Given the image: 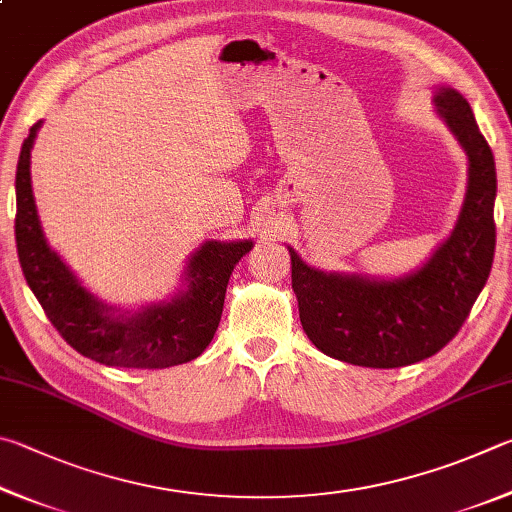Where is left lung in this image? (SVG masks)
Returning a JSON list of instances; mask_svg holds the SVG:
<instances>
[{
    "instance_id": "8db88e82",
    "label": "left lung",
    "mask_w": 512,
    "mask_h": 512,
    "mask_svg": "<svg viewBox=\"0 0 512 512\" xmlns=\"http://www.w3.org/2000/svg\"><path fill=\"white\" fill-rule=\"evenodd\" d=\"M436 107L468 152V193L459 222L429 263L400 281L324 274L292 256L301 326L321 353L371 369H398L436 355L459 333L495 258V157L470 103L441 89Z\"/></svg>"
}]
</instances>
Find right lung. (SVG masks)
I'll return each instance as SVG.
<instances>
[{
  "label": "right lung",
  "mask_w": 512,
  "mask_h": 512,
  "mask_svg": "<svg viewBox=\"0 0 512 512\" xmlns=\"http://www.w3.org/2000/svg\"><path fill=\"white\" fill-rule=\"evenodd\" d=\"M38 128L40 123L31 128L17 161L15 240L24 279L44 315L71 348L98 364L168 369L195 360L218 330L229 276L240 258L249 254L251 242H206L188 265V290L184 294L134 317L114 319L44 240L29 170Z\"/></svg>",
  "instance_id": "obj_1"
}]
</instances>
